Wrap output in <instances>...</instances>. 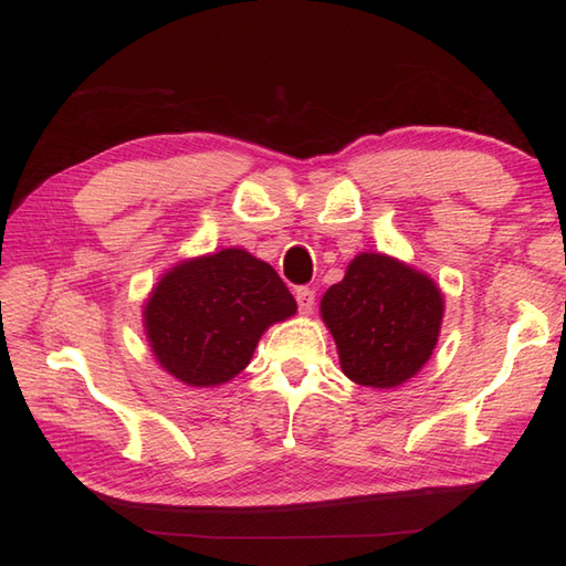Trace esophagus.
<instances>
[{"label": "esophagus", "mask_w": 566, "mask_h": 566, "mask_svg": "<svg viewBox=\"0 0 566 566\" xmlns=\"http://www.w3.org/2000/svg\"><path fill=\"white\" fill-rule=\"evenodd\" d=\"M296 303H298V311L303 315L313 313V306H315V292L311 286H298L296 289Z\"/></svg>", "instance_id": "1"}]
</instances>
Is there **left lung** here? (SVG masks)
I'll use <instances>...</instances> for the list:
<instances>
[{"mask_svg":"<svg viewBox=\"0 0 566 566\" xmlns=\"http://www.w3.org/2000/svg\"><path fill=\"white\" fill-rule=\"evenodd\" d=\"M321 315L346 378L387 389L426 366L440 337L444 298L428 274L385 253H360L325 292Z\"/></svg>","mask_w":566,"mask_h":566,"instance_id":"obj_1","label":"left lung"}]
</instances>
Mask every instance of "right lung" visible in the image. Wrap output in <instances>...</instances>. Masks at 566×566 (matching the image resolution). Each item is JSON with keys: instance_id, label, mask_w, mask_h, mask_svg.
Segmentation results:
<instances>
[{"instance_id": "right-lung-1", "label": "right lung", "mask_w": 566, "mask_h": 566, "mask_svg": "<svg viewBox=\"0 0 566 566\" xmlns=\"http://www.w3.org/2000/svg\"><path fill=\"white\" fill-rule=\"evenodd\" d=\"M294 313L277 272L249 251L224 249L163 274L143 306V325L169 375L188 387H214L249 366L263 332Z\"/></svg>"}]
</instances>
